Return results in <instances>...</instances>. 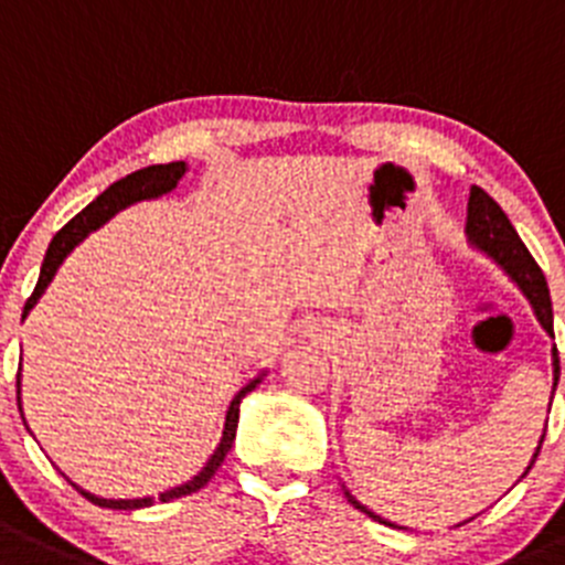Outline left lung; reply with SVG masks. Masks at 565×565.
<instances>
[{
  "instance_id": "left-lung-1",
  "label": "left lung",
  "mask_w": 565,
  "mask_h": 565,
  "mask_svg": "<svg viewBox=\"0 0 565 565\" xmlns=\"http://www.w3.org/2000/svg\"><path fill=\"white\" fill-rule=\"evenodd\" d=\"M466 234H468V242H471L477 250H482L484 256L493 258V262H497V265L502 267V270L508 273L515 284H519V289L526 295V300H530V307H532V312H535L537 323L544 326L546 334L555 337V329H552L550 287H546L544 273H541V267H537L535 258L530 256V250H526V245L521 242V236L515 234V228H513V223L508 220V214L499 209L497 200L490 198V194L479 186H471V198H468ZM552 376H555V387H557V379H561V360H557V348H552ZM552 393H555V390H552ZM544 435H546V429H544ZM541 443H544V437L537 440L535 455H532L530 466H526V471L521 473V477H526V473H530V468L535 466L537 451H541ZM345 497L356 510H362L365 515H371V519L379 521V524L395 526V524H390V521H384L382 515L371 513V510H367L365 504L356 502V499L351 497L348 490H345Z\"/></svg>"
}]
</instances>
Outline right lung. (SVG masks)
Returning a JSON list of instances; mask_svg holds the SVG:
<instances>
[{
	"mask_svg": "<svg viewBox=\"0 0 565 565\" xmlns=\"http://www.w3.org/2000/svg\"><path fill=\"white\" fill-rule=\"evenodd\" d=\"M183 175H186V163H183V161L152 163V167H145V170L130 172V175L122 178V181L110 183V186L105 189V192L99 194L97 200H92V203H88L86 209L77 214V217L68 220V223L63 225V228L57 231L55 236H52L50 247H46V256H44V265H41L39 284H35L33 295H30L28 303H24V315H21V318H28L30 309L39 303V298L44 295V289L50 287V281L55 278L57 267L63 265V258L75 250V247L81 245V242L86 239L88 234H92V231H97L99 225L108 223L116 211L128 209V205L139 203V200L161 198V194L172 192V189L178 186V181H181ZM262 376H265V373H262ZM262 376L250 379V382H247L245 387H242L239 393L234 395V402H231L228 413H225V429H223V437H220V446L214 449V455L209 457V462L203 466V471H200L198 477L189 479V482L178 484V488L163 490V493H158L156 499H152V497H145V499H99V497H94V493H88V490L77 488V484H75V488L81 490L88 502H94L97 508H110V510H139V508H150V504H156V502H172V499L189 497V493H194V490L203 488V484L209 482L214 473H217V468L223 466L225 455L231 451V443H234V437H236V424H239L242 398H245V395L250 393V390L256 387L258 382H262ZM19 393H21V376H15V402H19V409H21V395Z\"/></svg>",
	"mask_w": 565,
	"mask_h": 565,
	"instance_id": "obj_1",
	"label": "right lung"
}]
</instances>
